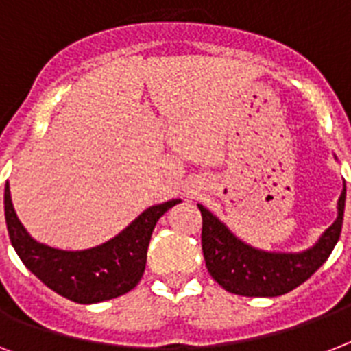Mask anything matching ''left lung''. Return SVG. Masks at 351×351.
<instances>
[{
	"mask_svg": "<svg viewBox=\"0 0 351 351\" xmlns=\"http://www.w3.org/2000/svg\"><path fill=\"white\" fill-rule=\"evenodd\" d=\"M346 186L337 202V220L317 244L302 253H269L244 244L211 211L202 213V251L211 277L230 293L242 297H278L308 280L337 244L343 230Z\"/></svg>",
	"mask_w": 351,
	"mask_h": 351,
	"instance_id": "8db88e82",
	"label": "left lung"
}]
</instances>
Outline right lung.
<instances>
[{"mask_svg": "<svg viewBox=\"0 0 351 351\" xmlns=\"http://www.w3.org/2000/svg\"><path fill=\"white\" fill-rule=\"evenodd\" d=\"M180 200L145 209L109 242L84 251H63L36 242L14 211L5 186V220L14 250L47 288L78 304H95L131 291L143 275L147 247L158 219Z\"/></svg>", "mask_w": 351, "mask_h": 351, "instance_id": "add662e5", "label": "right lung"}]
</instances>
